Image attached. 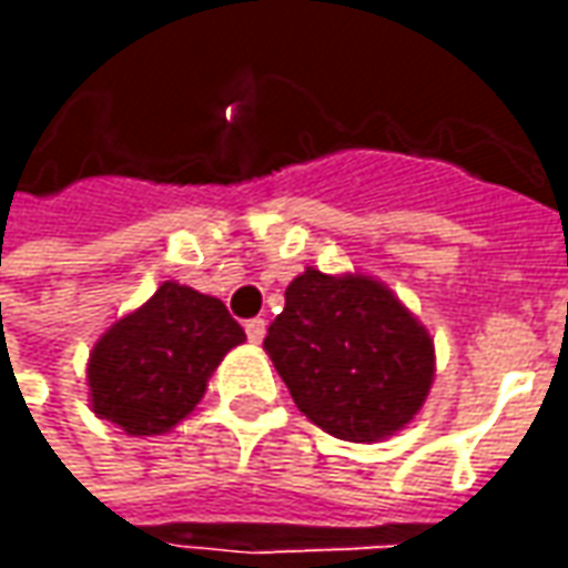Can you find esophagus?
<instances>
[{
  "mask_svg": "<svg viewBox=\"0 0 568 568\" xmlns=\"http://www.w3.org/2000/svg\"><path fill=\"white\" fill-rule=\"evenodd\" d=\"M264 332H267V322L264 320H248L246 322V337L252 344H261L264 341Z\"/></svg>",
  "mask_w": 568,
  "mask_h": 568,
  "instance_id": "34e87169",
  "label": "esophagus"
}]
</instances>
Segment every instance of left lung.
Returning <instances> with one entry per match:
<instances>
[{
    "label": "left lung",
    "instance_id": "left-lung-1",
    "mask_svg": "<svg viewBox=\"0 0 568 568\" xmlns=\"http://www.w3.org/2000/svg\"><path fill=\"white\" fill-rule=\"evenodd\" d=\"M264 349L297 410L356 444L405 428L435 381L426 325L365 273L328 276L307 267L295 276Z\"/></svg>",
    "mask_w": 568,
    "mask_h": 568
}]
</instances>
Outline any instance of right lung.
<instances>
[{"label": "right lung", "mask_w": 568, "mask_h": 568, "mask_svg": "<svg viewBox=\"0 0 568 568\" xmlns=\"http://www.w3.org/2000/svg\"><path fill=\"white\" fill-rule=\"evenodd\" d=\"M243 341L246 332L219 297L170 280L93 346V414L136 438L170 432L197 407L224 353Z\"/></svg>", "instance_id": "obj_1"}]
</instances>
